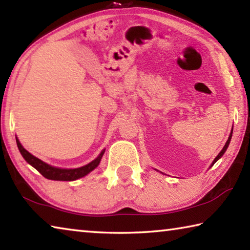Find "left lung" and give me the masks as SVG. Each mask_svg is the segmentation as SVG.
Returning <instances> with one entry per match:
<instances>
[{"label": "left lung", "instance_id": "left-lung-1", "mask_svg": "<svg viewBox=\"0 0 250 250\" xmlns=\"http://www.w3.org/2000/svg\"><path fill=\"white\" fill-rule=\"evenodd\" d=\"M230 139H231V133L229 134V138H228V140H227V142H226V145H225V146H224V147H223V150H222L221 152H219V153H218V155L216 156V158H215V160L213 161V164H211V166H214V164H215V162H216V161H217L218 159H221V158H222V156H223V154H224V153H225V151L227 150V147H228V146H229Z\"/></svg>", "mask_w": 250, "mask_h": 250}]
</instances>
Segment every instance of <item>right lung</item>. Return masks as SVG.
<instances>
[{
  "label": "right lung",
  "mask_w": 250,
  "mask_h": 250,
  "mask_svg": "<svg viewBox=\"0 0 250 250\" xmlns=\"http://www.w3.org/2000/svg\"><path fill=\"white\" fill-rule=\"evenodd\" d=\"M16 143H18L19 150L21 152V154L23 155L25 161L31 164L33 167H35L42 175L46 177V179L54 181H74L87 175L88 173H90L92 170H95V168L98 167L100 160L104 153V150L101 151L98 158L95 159L89 164H87V166L78 168H69V170H67V168H58L48 166V164H46L43 161L37 159L36 156L32 155L28 151L25 150L18 139H16Z\"/></svg>",
  "instance_id": "add662e5"
}]
</instances>
